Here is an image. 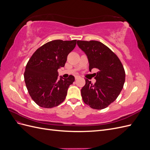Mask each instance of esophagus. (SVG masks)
<instances>
[{
	"mask_svg": "<svg viewBox=\"0 0 150 150\" xmlns=\"http://www.w3.org/2000/svg\"><path fill=\"white\" fill-rule=\"evenodd\" d=\"M80 78L79 76H75V79H78Z\"/></svg>",
	"mask_w": 150,
	"mask_h": 150,
	"instance_id": "obj_1",
	"label": "esophagus"
}]
</instances>
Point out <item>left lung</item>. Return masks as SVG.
Masks as SVG:
<instances>
[{
    "label": "left lung",
    "mask_w": 150,
    "mask_h": 150,
    "mask_svg": "<svg viewBox=\"0 0 150 150\" xmlns=\"http://www.w3.org/2000/svg\"><path fill=\"white\" fill-rule=\"evenodd\" d=\"M77 44L87 56L89 71L98 69L94 84L85 79L86 84L81 90L83 101L96 110L106 108L116 100L123 88L124 67L116 54L102 42L78 40Z\"/></svg>",
    "instance_id": "1"
}]
</instances>
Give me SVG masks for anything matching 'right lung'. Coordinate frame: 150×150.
I'll return each mask as SVG.
<instances>
[{
    "instance_id": "right-lung-1",
    "label": "right lung",
    "mask_w": 150,
    "mask_h": 150,
    "mask_svg": "<svg viewBox=\"0 0 150 150\" xmlns=\"http://www.w3.org/2000/svg\"><path fill=\"white\" fill-rule=\"evenodd\" d=\"M76 40H54L36 50L25 67L24 81L33 101L40 107L51 108L64 101L74 77L58 79L57 69L64 67Z\"/></svg>"
}]
</instances>
